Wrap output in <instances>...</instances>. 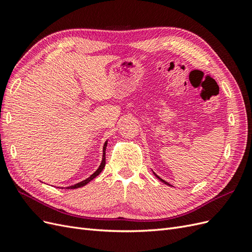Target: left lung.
<instances>
[{
    "label": "left lung",
    "instance_id": "8db88e82",
    "mask_svg": "<svg viewBox=\"0 0 252 252\" xmlns=\"http://www.w3.org/2000/svg\"><path fill=\"white\" fill-rule=\"evenodd\" d=\"M156 177H158V175H157V174H156ZM158 179H159V180H161V181H162L163 183H165V184H167V185H169V184H168V183H167V182H165V181H164V180H162L161 178H158ZM169 186H170V185H169Z\"/></svg>",
    "mask_w": 252,
    "mask_h": 252
}]
</instances>
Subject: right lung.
<instances>
[{
    "instance_id": "obj_1",
    "label": "right lung",
    "mask_w": 252,
    "mask_h": 252,
    "mask_svg": "<svg viewBox=\"0 0 252 252\" xmlns=\"http://www.w3.org/2000/svg\"><path fill=\"white\" fill-rule=\"evenodd\" d=\"M106 146H107V142H106L105 144H104V148H103V159H102V163H101V165H100V167H98V169L93 174V175H90V177L88 178V179H86V180H84V181H82V182H80V183H78V184H75V185H73V186H70V187H67L68 189H75V188H80V187H83V186H85L86 184H88V183L91 181V180H94L95 177H97L98 174H100L101 172H102V170L104 169V167H105V164H106V157H105V151H106Z\"/></svg>"
}]
</instances>
